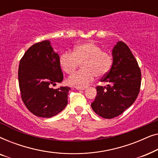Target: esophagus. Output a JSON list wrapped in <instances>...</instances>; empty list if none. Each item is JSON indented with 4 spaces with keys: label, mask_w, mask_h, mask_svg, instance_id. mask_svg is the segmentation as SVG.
<instances>
[{
    "label": "esophagus",
    "mask_w": 158,
    "mask_h": 158,
    "mask_svg": "<svg viewBox=\"0 0 158 158\" xmlns=\"http://www.w3.org/2000/svg\"><path fill=\"white\" fill-rule=\"evenodd\" d=\"M85 87H76L77 90H85Z\"/></svg>",
    "instance_id": "1"
}]
</instances>
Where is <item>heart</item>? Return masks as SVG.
Returning <instances> with one entry per match:
<instances>
[{
  "label": "heart",
  "mask_w": 158,
  "mask_h": 158,
  "mask_svg": "<svg viewBox=\"0 0 158 158\" xmlns=\"http://www.w3.org/2000/svg\"><path fill=\"white\" fill-rule=\"evenodd\" d=\"M80 64L83 70L67 79L69 85L85 87L93 81L95 75L97 77L105 76L113 65V57L93 42L77 45L73 52H64L60 57V67L68 74L74 73Z\"/></svg>",
  "instance_id": "heart-1"
}]
</instances>
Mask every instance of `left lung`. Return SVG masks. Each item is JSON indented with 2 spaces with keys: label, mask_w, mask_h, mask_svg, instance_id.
Here are the masks:
<instances>
[{
  "label": "left lung",
  "mask_w": 158,
  "mask_h": 158,
  "mask_svg": "<svg viewBox=\"0 0 158 158\" xmlns=\"http://www.w3.org/2000/svg\"><path fill=\"white\" fill-rule=\"evenodd\" d=\"M112 55L111 70L101 79L108 85L97 86V95L91 103L95 113L105 118L116 117L132 105L141 86V70L129 47L119 41Z\"/></svg>",
  "instance_id": "obj_1"
}]
</instances>
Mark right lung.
<instances>
[{
    "mask_svg": "<svg viewBox=\"0 0 158 158\" xmlns=\"http://www.w3.org/2000/svg\"><path fill=\"white\" fill-rule=\"evenodd\" d=\"M19 84L21 98L29 111L39 117L50 118L68 104L70 87L52 88L63 80L60 57L48 40L30 47L19 67Z\"/></svg>",
    "mask_w": 158,
    "mask_h": 158,
    "instance_id": "1",
    "label": "right lung"
}]
</instances>
